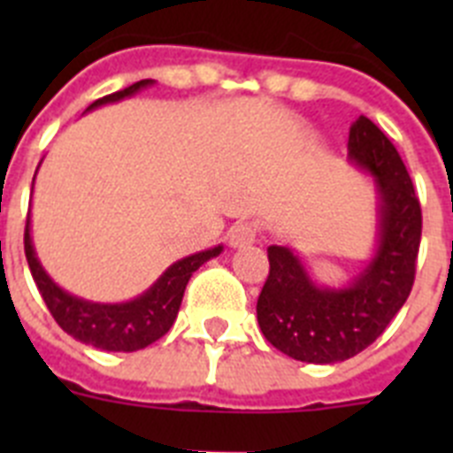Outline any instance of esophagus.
<instances>
[{"instance_id": "1", "label": "esophagus", "mask_w": 453, "mask_h": 453, "mask_svg": "<svg viewBox=\"0 0 453 453\" xmlns=\"http://www.w3.org/2000/svg\"><path fill=\"white\" fill-rule=\"evenodd\" d=\"M226 240H229V245L234 247H245L251 245L256 240V224L254 222H238L234 224L226 234Z\"/></svg>"}]
</instances>
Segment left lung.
<instances>
[{
  "label": "left lung",
  "mask_w": 453,
  "mask_h": 453,
  "mask_svg": "<svg viewBox=\"0 0 453 453\" xmlns=\"http://www.w3.org/2000/svg\"><path fill=\"white\" fill-rule=\"evenodd\" d=\"M349 161L374 177L376 250L347 286H318L297 251L267 247L256 315L270 345L302 363L347 361L386 331L415 281L422 208L402 156L365 115L349 129Z\"/></svg>",
  "instance_id": "obj_1"
}]
</instances>
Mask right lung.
Wrapping results in <instances>:
<instances>
[{"mask_svg": "<svg viewBox=\"0 0 453 453\" xmlns=\"http://www.w3.org/2000/svg\"><path fill=\"white\" fill-rule=\"evenodd\" d=\"M151 83H154V79H142L134 86L92 102L86 111L131 97L142 88H150ZM222 245L211 247V250L197 251V254L172 263L156 279L154 286H150L142 295L129 299V302L99 303L70 295L58 283H54V279L47 274L45 267L40 265L38 256H35L34 240H31V215L27 218V229H24V254H27L31 276H34L35 286H38L40 295L45 299L47 308L58 322V326L72 338H77L79 342L106 351H138L163 338L177 319L183 292H186L192 272L222 254Z\"/></svg>", "mask_w": 453, "mask_h": 453, "instance_id": "1", "label": "right lung"}]
</instances>
